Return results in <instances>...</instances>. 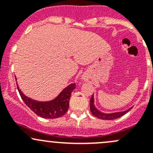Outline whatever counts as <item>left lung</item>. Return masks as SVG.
Returning <instances> with one entry per match:
<instances>
[{"label":"left lung","mask_w":153,"mask_h":153,"mask_svg":"<svg viewBox=\"0 0 153 153\" xmlns=\"http://www.w3.org/2000/svg\"><path fill=\"white\" fill-rule=\"evenodd\" d=\"M130 110V109L128 110L124 111V112H115V113H111V114H106L102 113V112H99L96 108L94 106V98L93 95L92 96L90 99V111L92 112V115L94 116L97 117V118H100V119H104V120H112V119H116V118H120V117L123 116L125 115L126 112H128Z\"/></svg>","instance_id":"left-lung-1"}]
</instances>
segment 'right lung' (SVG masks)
<instances>
[{
	"label": "right lung",
	"instance_id": "obj_1",
	"mask_svg": "<svg viewBox=\"0 0 153 153\" xmlns=\"http://www.w3.org/2000/svg\"><path fill=\"white\" fill-rule=\"evenodd\" d=\"M75 84H71L66 87L55 100L49 102H38L27 98L18 88L21 98L31 110L44 118H57L63 116L69 108L71 92L75 88Z\"/></svg>",
	"mask_w": 153,
	"mask_h": 153
}]
</instances>
